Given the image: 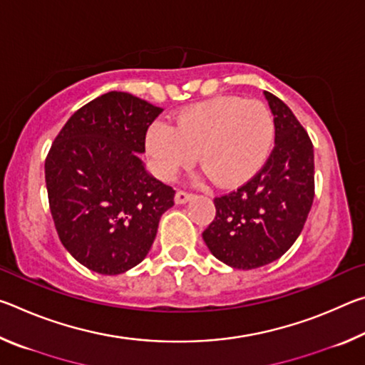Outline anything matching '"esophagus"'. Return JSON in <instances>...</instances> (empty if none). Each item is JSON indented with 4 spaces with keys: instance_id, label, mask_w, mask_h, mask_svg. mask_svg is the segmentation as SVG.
Segmentation results:
<instances>
[{
    "instance_id": "esophagus-1",
    "label": "esophagus",
    "mask_w": 365,
    "mask_h": 365,
    "mask_svg": "<svg viewBox=\"0 0 365 365\" xmlns=\"http://www.w3.org/2000/svg\"><path fill=\"white\" fill-rule=\"evenodd\" d=\"M193 195L188 193V191H183V190H178L175 193V202L177 205H185V202H188Z\"/></svg>"
}]
</instances>
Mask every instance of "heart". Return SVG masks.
I'll list each match as a JSON object with an SVG mask.
<instances>
[{
    "mask_svg": "<svg viewBox=\"0 0 365 365\" xmlns=\"http://www.w3.org/2000/svg\"><path fill=\"white\" fill-rule=\"evenodd\" d=\"M275 140V119L261 100L214 98L183 109L172 127L154 122L145 146L159 177L170 180L195 163L220 185L248 180L267 159Z\"/></svg>",
    "mask_w": 365,
    "mask_h": 365,
    "instance_id": "heart-1",
    "label": "heart"
}]
</instances>
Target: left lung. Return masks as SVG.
Returning a JSON list of instances; mask_svg holds the SVG:
<instances>
[{"instance_id": "obj_1", "label": "left lung", "mask_w": 365, "mask_h": 365, "mask_svg": "<svg viewBox=\"0 0 365 365\" xmlns=\"http://www.w3.org/2000/svg\"><path fill=\"white\" fill-rule=\"evenodd\" d=\"M275 146L255 177L214 197L215 217L202 232L209 251L233 269H257L292 248L314 201V146L285 103L265 91Z\"/></svg>"}]
</instances>
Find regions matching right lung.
<instances>
[{
  "mask_svg": "<svg viewBox=\"0 0 365 365\" xmlns=\"http://www.w3.org/2000/svg\"><path fill=\"white\" fill-rule=\"evenodd\" d=\"M163 113L109 91L71 115L45 160L49 211L61 243L86 269L123 274L146 257L175 190L148 174V127Z\"/></svg>",
  "mask_w": 365,
  "mask_h": 365,
  "instance_id": "obj_1",
  "label": "right lung"
}]
</instances>
